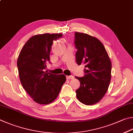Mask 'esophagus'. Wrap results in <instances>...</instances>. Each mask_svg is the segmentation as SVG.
Segmentation results:
<instances>
[{
	"label": "esophagus",
	"mask_w": 133,
	"mask_h": 133,
	"mask_svg": "<svg viewBox=\"0 0 133 133\" xmlns=\"http://www.w3.org/2000/svg\"><path fill=\"white\" fill-rule=\"evenodd\" d=\"M66 78L67 79H74V77L73 76H66Z\"/></svg>",
	"instance_id": "esophagus-1"
}]
</instances>
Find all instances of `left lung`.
Returning <instances> with one entry per match:
<instances>
[{"label": "left lung", "instance_id": "obj_1", "mask_svg": "<svg viewBox=\"0 0 133 133\" xmlns=\"http://www.w3.org/2000/svg\"><path fill=\"white\" fill-rule=\"evenodd\" d=\"M78 65L85 64V76L75 77L80 82L76 90L78 100L86 105L98 103L105 96L111 80L112 63L104 46L98 38L87 34L75 32Z\"/></svg>", "mask_w": 133, "mask_h": 133}]
</instances>
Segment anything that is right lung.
I'll use <instances>...</instances> for the list:
<instances>
[{
	"instance_id": "right-lung-1",
	"label": "right lung",
	"mask_w": 133,
	"mask_h": 133,
	"mask_svg": "<svg viewBox=\"0 0 133 133\" xmlns=\"http://www.w3.org/2000/svg\"><path fill=\"white\" fill-rule=\"evenodd\" d=\"M62 34L46 33L34 35L21 49L17 59L19 78L23 88L39 104L48 105L56 99L66 80L64 74L44 71L50 60L54 40Z\"/></svg>"
}]
</instances>
